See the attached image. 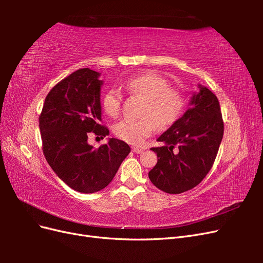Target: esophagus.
Listing matches in <instances>:
<instances>
[{
	"label": "esophagus",
	"mask_w": 263,
	"mask_h": 263,
	"mask_svg": "<svg viewBox=\"0 0 263 263\" xmlns=\"http://www.w3.org/2000/svg\"><path fill=\"white\" fill-rule=\"evenodd\" d=\"M132 150H133V153H135V154H141L142 151H144V149H141V148H137V147H134Z\"/></svg>",
	"instance_id": "obj_1"
}]
</instances>
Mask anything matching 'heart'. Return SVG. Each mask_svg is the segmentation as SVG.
I'll return each instance as SVG.
<instances>
[{
	"label": "heart",
	"mask_w": 263,
	"mask_h": 263,
	"mask_svg": "<svg viewBox=\"0 0 263 263\" xmlns=\"http://www.w3.org/2000/svg\"><path fill=\"white\" fill-rule=\"evenodd\" d=\"M129 93L147 101L141 121L123 119L113 128L114 135L121 140L134 146L144 144L146 138L159 128H168L176 123L186 105L185 95L177 87L170 85L168 79L156 72H145L129 78L124 82ZM123 92L110 87L103 97V108L108 116L116 117L121 113Z\"/></svg>",
	"instance_id": "heart-1"
}]
</instances>
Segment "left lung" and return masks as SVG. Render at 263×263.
<instances>
[{
    "label": "left lung",
    "instance_id": "8db88e82",
    "mask_svg": "<svg viewBox=\"0 0 263 263\" xmlns=\"http://www.w3.org/2000/svg\"><path fill=\"white\" fill-rule=\"evenodd\" d=\"M191 107L153 147L158 162L148 173L159 190L180 194L200 184L208 176L216 159L224 135V121L218 99L208 87L200 85V92L191 102Z\"/></svg>",
    "mask_w": 263,
    "mask_h": 263
}]
</instances>
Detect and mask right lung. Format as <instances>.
I'll list each match as a JSON object with an SVG mask.
<instances>
[{
    "label": "right lung",
    "mask_w": 263,
    "mask_h": 263,
    "mask_svg": "<svg viewBox=\"0 0 263 263\" xmlns=\"http://www.w3.org/2000/svg\"><path fill=\"white\" fill-rule=\"evenodd\" d=\"M100 73L89 68L74 71L47 94L39 128L43 153L55 174L80 193L106 187L130 153L126 142L110 138L98 149L87 144L91 134L106 137L102 124Z\"/></svg>",
    "instance_id": "add662e5"
}]
</instances>
